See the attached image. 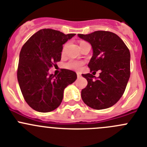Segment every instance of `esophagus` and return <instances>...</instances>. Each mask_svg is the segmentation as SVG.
Wrapping results in <instances>:
<instances>
[{
  "label": "esophagus",
  "instance_id": "34e87169",
  "mask_svg": "<svg viewBox=\"0 0 147 147\" xmlns=\"http://www.w3.org/2000/svg\"><path fill=\"white\" fill-rule=\"evenodd\" d=\"M77 77H78V78H81V74H80V72H78V73H77Z\"/></svg>",
  "mask_w": 147,
  "mask_h": 147
}]
</instances>
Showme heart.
Here are the masks:
<instances>
[{
    "label": "heart",
    "mask_w": 147,
    "mask_h": 147,
    "mask_svg": "<svg viewBox=\"0 0 147 147\" xmlns=\"http://www.w3.org/2000/svg\"><path fill=\"white\" fill-rule=\"evenodd\" d=\"M81 42H80V43H81ZM83 64H84V63L81 61H78V60H70V61H69L67 63H66L65 67L67 69H70V70L78 71L80 70V69H82Z\"/></svg>",
    "instance_id": "1"
}]
</instances>
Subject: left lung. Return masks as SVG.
Returning a JSON list of instances; mask_svg holds the SVG:
<instances>
[{
    "instance_id": "left-lung-1",
    "label": "left lung",
    "mask_w": 147,
    "mask_h": 147,
    "mask_svg": "<svg viewBox=\"0 0 147 147\" xmlns=\"http://www.w3.org/2000/svg\"><path fill=\"white\" fill-rule=\"evenodd\" d=\"M78 35L92 47L93 56L88 65L90 72L101 70L98 78L82 74L88 81L81 91L82 99L94 109L111 107L121 98L129 80V49L118 35L108 31Z\"/></svg>"
}]
</instances>
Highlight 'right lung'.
Returning <instances> with one entry per match:
<instances>
[{
  "mask_svg": "<svg viewBox=\"0 0 147 147\" xmlns=\"http://www.w3.org/2000/svg\"><path fill=\"white\" fill-rule=\"evenodd\" d=\"M75 35L42 29L22 48L17 79L24 100L34 110L49 112L57 109L62 101L64 88L77 79V74L69 69H62L57 76L49 73L61 60L63 44Z\"/></svg>",
  "mask_w": 147,
  "mask_h": 147,
  "instance_id": "obj_1",
  "label": "right lung"
}]
</instances>
